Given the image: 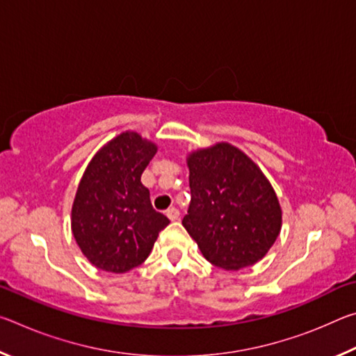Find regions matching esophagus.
Listing matches in <instances>:
<instances>
[{
  "label": "esophagus",
  "mask_w": 356,
  "mask_h": 356,
  "mask_svg": "<svg viewBox=\"0 0 356 356\" xmlns=\"http://www.w3.org/2000/svg\"><path fill=\"white\" fill-rule=\"evenodd\" d=\"M179 215H180V212H179V210H177L176 207H170V209L166 210V216H168V218H170L171 221H176V220L179 218Z\"/></svg>",
  "instance_id": "34e87169"
}]
</instances>
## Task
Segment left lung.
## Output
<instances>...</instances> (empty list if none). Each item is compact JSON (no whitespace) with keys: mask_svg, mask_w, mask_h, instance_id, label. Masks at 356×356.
Returning <instances> with one entry per match:
<instances>
[{"mask_svg":"<svg viewBox=\"0 0 356 356\" xmlns=\"http://www.w3.org/2000/svg\"><path fill=\"white\" fill-rule=\"evenodd\" d=\"M191 201L182 225L204 257L222 270L256 264L281 231L272 185L242 150L227 143L188 156Z\"/></svg>","mask_w":356,"mask_h":356,"instance_id":"left-lung-1","label":"left lung"}]
</instances>
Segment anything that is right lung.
<instances>
[{
	"mask_svg": "<svg viewBox=\"0 0 356 356\" xmlns=\"http://www.w3.org/2000/svg\"><path fill=\"white\" fill-rule=\"evenodd\" d=\"M155 144L125 131L102 147L83 174L72 207V232L83 254L100 270L125 273L146 261L170 225L154 210L141 174Z\"/></svg>",
	"mask_w": 356,
	"mask_h": 356,
	"instance_id": "right-lung-1",
	"label": "right lung"
}]
</instances>
